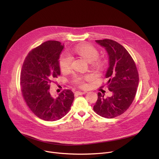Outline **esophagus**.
Here are the masks:
<instances>
[{"label":"esophagus","instance_id":"1","mask_svg":"<svg viewBox=\"0 0 159 159\" xmlns=\"http://www.w3.org/2000/svg\"><path fill=\"white\" fill-rule=\"evenodd\" d=\"M86 93V91H77L76 92H75V94L77 95H83V94H85Z\"/></svg>","mask_w":159,"mask_h":159}]
</instances>
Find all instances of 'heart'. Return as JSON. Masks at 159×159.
<instances>
[{
    "mask_svg": "<svg viewBox=\"0 0 159 159\" xmlns=\"http://www.w3.org/2000/svg\"><path fill=\"white\" fill-rule=\"evenodd\" d=\"M73 52L84 58L95 68L101 69L103 66L102 61L98 58L99 56L98 49L90 44H84L77 46L73 48ZM71 62L72 58L70 55L67 54L62 55L59 59V66L61 71H68L71 68ZM90 78V75H86L84 77H80L77 75L73 78V83L80 86L84 87L86 86V84L84 83V80H88Z\"/></svg>",
    "mask_w": 159,
    "mask_h": 159,
    "instance_id": "b5f03b06",
    "label": "heart"
}]
</instances>
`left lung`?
I'll use <instances>...</instances> for the list:
<instances>
[{"mask_svg": "<svg viewBox=\"0 0 159 159\" xmlns=\"http://www.w3.org/2000/svg\"><path fill=\"white\" fill-rule=\"evenodd\" d=\"M95 41L106 49L109 56L106 78L113 95L106 98L98 92L93 110L102 117L112 119L124 113L132 104L139 85V73L131 56L117 42L111 39Z\"/></svg>", "mask_w": 159, "mask_h": 159, "instance_id": "8db88e82", "label": "left lung"}]
</instances>
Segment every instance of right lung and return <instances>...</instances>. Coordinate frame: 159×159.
<instances>
[{
	"mask_svg": "<svg viewBox=\"0 0 159 159\" xmlns=\"http://www.w3.org/2000/svg\"><path fill=\"white\" fill-rule=\"evenodd\" d=\"M61 43L48 40L29 52L22 64L20 83L25 102L39 118L55 121L70 110L74 94L64 89L58 97L49 93L50 83L61 75L59 57L64 48Z\"/></svg>",
	"mask_w": 159,
	"mask_h": 159,
	"instance_id": "add662e5",
	"label": "right lung"
}]
</instances>
